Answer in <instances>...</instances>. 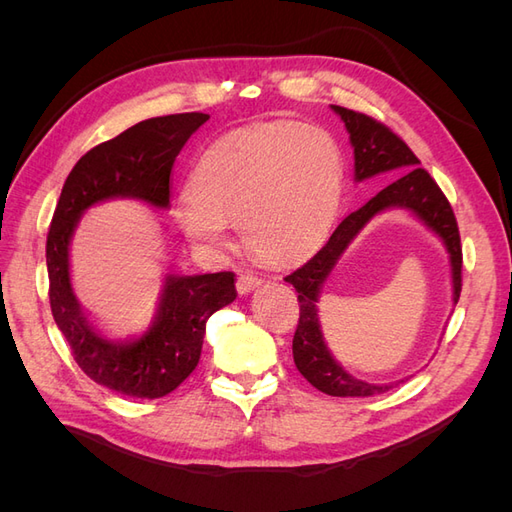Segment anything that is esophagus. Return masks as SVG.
Returning a JSON list of instances; mask_svg holds the SVG:
<instances>
[{
    "mask_svg": "<svg viewBox=\"0 0 512 512\" xmlns=\"http://www.w3.org/2000/svg\"><path fill=\"white\" fill-rule=\"evenodd\" d=\"M258 286H262V277L254 275V273H241L239 280H237V292L239 294H247L256 290Z\"/></svg>",
    "mask_w": 512,
    "mask_h": 512,
    "instance_id": "1",
    "label": "esophagus"
}]
</instances>
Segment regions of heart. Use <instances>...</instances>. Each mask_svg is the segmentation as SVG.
<instances>
[{
  "instance_id": "obj_1",
  "label": "heart",
  "mask_w": 512,
  "mask_h": 512,
  "mask_svg": "<svg viewBox=\"0 0 512 512\" xmlns=\"http://www.w3.org/2000/svg\"><path fill=\"white\" fill-rule=\"evenodd\" d=\"M342 185V153L327 130L299 121L262 123L200 153L175 222L200 250H224L226 226H237L254 256L292 265L327 239Z\"/></svg>"
}]
</instances>
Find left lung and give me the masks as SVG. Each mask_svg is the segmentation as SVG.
I'll use <instances>...</instances> for the list:
<instances>
[{
	"mask_svg": "<svg viewBox=\"0 0 512 512\" xmlns=\"http://www.w3.org/2000/svg\"><path fill=\"white\" fill-rule=\"evenodd\" d=\"M331 108L342 117L350 134V143L354 147L356 181L389 173V170H397L401 177L391 185H386L361 209L350 213L312 260H307L303 267L284 277L299 292L301 307L299 324L292 339V356L301 376L316 386L318 391L333 397H369L393 389V384H369L354 378L333 359L331 350L324 344L316 307L324 282H327L337 260L348 250L354 237L378 213L389 209H408L431 232H436L444 243L448 262H451L453 303L457 305L461 294V239L451 205H448L438 183L429 177L425 168H421V160L414 156L412 149L386 128L384 123L363 113L350 111V108L344 106L331 104Z\"/></svg>",
	"mask_w": 512,
	"mask_h": 512,
	"instance_id": "8db88e82",
	"label": "left lung"
}]
</instances>
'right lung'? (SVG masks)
<instances>
[{"label":"right lung","mask_w":512,"mask_h":512,"mask_svg":"<svg viewBox=\"0 0 512 512\" xmlns=\"http://www.w3.org/2000/svg\"><path fill=\"white\" fill-rule=\"evenodd\" d=\"M209 119L179 113L145 119L74 164L46 237L51 312L85 374L128 397L158 399L175 391L198 365L207 320L237 299L235 273H166L149 329L128 339L98 331L70 282V241L83 213L104 200L134 198L170 207V170L188 138Z\"/></svg>","instance_id":"1"}]
</instances>
